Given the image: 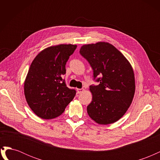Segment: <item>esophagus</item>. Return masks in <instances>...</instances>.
<instances>
[{
    "mask_svg": "<svg viewBox=\"0 0 160 160\" xmlns=\"http://www.w3.org/2000/svg\"><path fill=\"white\" fill-rule=\"evenodd\" d=\"M83 91H84V89L83 88H82V89H77V93H81Z\"/></svg>",
    "mask_w": 160,
    "mask_h": 160,
    "instance_id": "esophagus-1",
    "label": "esophagus"
}]
</instances>
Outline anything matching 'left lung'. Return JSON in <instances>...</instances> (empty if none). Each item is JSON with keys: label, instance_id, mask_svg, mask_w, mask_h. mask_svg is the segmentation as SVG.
<instances>
[{"label": "left lung", "instance_id": "8db88e82", "mask_svg": "<svg viewBox=\"0 0 160 160\" xmlns=\"http://www.w3.org/2000/svg\"><path fill=\"white\" fill-rule=\"evenodd\" d=\"M79 52L89 62L94 79L99 83L89 87L93 98L87 108L89 116L101 125L117 122L128 111L134 96L135 77L132 65L122 52L108 42L83 45Z\"/></svg>", "mask_w": 160, "mask_h": 160}]
</instances>
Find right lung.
Here are the masks:
<instances>
[{"label": "right lung", "mask_w": 160, "mask_h": 160, "mask_svg": "<svg viewBox=\"0 0 160 160\" xmlns=\"http://www.w3.org/2000/svg\"><path fill=\"white\" fill-rule=\"evenodd\" d=\"M76 45L46 48L32 61L24 83L27 102L38 117L51 119L61 115L76 94L67 88L62 76Z\"/></svg>", "instance_id": "1"}]
</instances>
